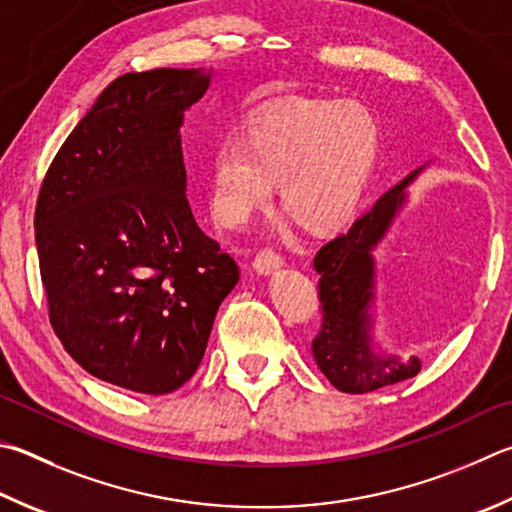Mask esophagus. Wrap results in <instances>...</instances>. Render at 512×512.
<instances>
[{
  "label": "esophagus",
  "instance_id": "esophagus-1",
  "mask_svg": "<svg viewBox=\"0 0 512 512\" xmlns=\"http://www.w3.org/2000/svg\"><path fill=\"white\" fill-rule=\"evenodd\" d=\"M282 264H284L282 255L277 253V250H273V248H264V250H259V253L255 255V262H253L255 271H257V273H262V275H271V273H275L277 268H280Z\"/></svg>",
  "mask_w": 512,
  "mask_h": 512
}]
</instances>
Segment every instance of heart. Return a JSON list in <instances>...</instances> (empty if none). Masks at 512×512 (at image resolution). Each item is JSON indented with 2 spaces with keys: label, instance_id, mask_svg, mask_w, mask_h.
Returning a JSON list of instances; mask_svg holds the SVG:
<instances>
[{
  "label": "heart",
  "instance_id": "b5f03b06",
  "mask_svg": "<svg viewBox=\"0 0 512 512\" xmlns=\"http://www.w3.org/2000/svg\"><path fill=\"white\" fill-rule=\"evenodd\" d=\"M380 156V127L365 105L295 100L224 138L210 159L212 215L244 226L271 199L311 232H331L356 215Z\"/></svg>",
  "mask_w": 512,
  "mask_h": 512
}]
</instances>
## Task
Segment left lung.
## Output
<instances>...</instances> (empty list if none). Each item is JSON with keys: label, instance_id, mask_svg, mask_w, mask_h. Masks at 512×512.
I'll use <instances>...</instances> for the list:
<instances>
[{"label": "left lung", "instance_id": "8db88e82", "mask_svg": "<svg viewBox=\"0 0 512 512\" xmlns=\"http://www.w3.org/2000/svg\"><path fill=\"white\" fill-rule=\"evenodd\" d=\"M425 167L407 174L387 190L374 208L353 221L347 235L324 244L313 259L320 275L322 329L313 340V358L329 383L347 394L374 392L385 385L414 378L421 358H398L378 351L371 338L376 302V259L380 241L407 203V188Z\"/></svg>", "mask_w": 512, "mask_h": 512}]
</instances>
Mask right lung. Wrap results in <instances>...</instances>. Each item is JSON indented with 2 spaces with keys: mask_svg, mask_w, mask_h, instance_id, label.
<instances>
[{
  "mask_svg": "<svg viewBox=\"0 0 512 512\" xmlns=\"http://www.w3.org/2000/svg\"><path fill=\"white\" fill-rule=\"evenodd\" d=\"M212 71L125 73L102 91L44 176L35 244L49 320L105 383L170 394L194 376L239 268L185 199L183 116Z\"/></svg>",
  "mask_w": 512,
  "mask_h": 512,
  "instance_id": "add662e5",
  "label": "right lung"
}]
</instances>
